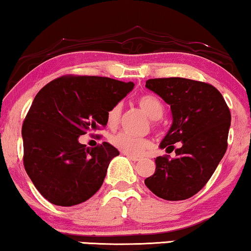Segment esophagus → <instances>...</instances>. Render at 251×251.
<instances>
[{"label": "esophagus", "mask_w": 251, "mask_h": 251, "mask_svg": "<svg viewBox=\"0 0 251 251\" xmlns=\"http://www.w3.org/2000/svg\"><path fill=\"white\" fill-rule=\"evenodd\" d=\"M126 157H127V158H128V159H129V160H132V161H134V162H135V161H140V160H141V158H140V157H134V156H128V154H126Z\"/></svg>", "instance_id": "esophagus-1"}]
</instances>
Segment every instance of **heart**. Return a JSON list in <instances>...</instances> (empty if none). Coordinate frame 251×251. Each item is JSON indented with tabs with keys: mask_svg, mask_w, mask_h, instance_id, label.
<instances>
[{
	"mask_svg": "<svg viewBox=\"0 0 251 251\" xmlns=\"http://www.w3.org/2000/svg\"><path fill=\"white\" fill-rule=\"evenodd\" d=\"M137 104L151 119H159L164 114V105L156 95L143 94L137 98ZM122 116V104L116 103L107 112V125L115 128ZM110 143L116 149L128 156H141L150 148V141L146 137H135L126 133H118L110 136Z\"/></svg>",
	"mask_w": 251,
	"mask_h": 251,
	"instance_id": "heart-1",
	"label": "heart"
}]
</instances>
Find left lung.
<instances>
[{"label":"left lung","mask_w":251,"mask_h":251,"mask_svg":"<svg viewBox=\"0 0 251 251\" xmlns=\"http://www.w3.org/2000/svg\"><path fill=\"white\" fill-rule=\"evenodd\" d=\"M146 87L171 105L173 123L160 148L176 157L156 158V172L146 185L161 199L185 200L209 181L227 149L231 112L210 84L181 77L148 79Z\"/></svg>","instance_id":"obj_1"}]
</instances>
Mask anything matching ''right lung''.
<instances>
[{
  "label": "right lung",
  "mask_w": 251,
  "mask_h": 251,
  "mask_svg": "<svg viewBox=\"0 0 251 251\" xmlns=\"http://www.w3.org/2000/svg\"><path fill=\"white\" fill-rule=\"evenodd\" d=\"M134 83L99 76H62L35 97L23 129L24 166L35 188L51 203H82L101 188L119 151L108 142L95 148L79 136L102 129L107 112Z\"/></svg>",
  "instance_id": "1"
}]
</instances>
